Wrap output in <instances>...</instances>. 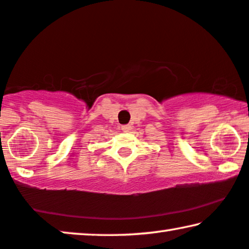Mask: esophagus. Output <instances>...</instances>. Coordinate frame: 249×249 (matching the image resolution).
Here are the masks:
<instances>
[{
	"mask_svg": "<svg viewBox=\"0 0 249 249\" xmlns=\"http://www.w3.org/2000/svg\"><path fill=\"white\" fill-rule=\"evenodd\" d=\"M122 131H123V132H129V131H131V126H129V125H123V126H122Z\"/></svg>",
	"mask_w": 249,
	"mask_h": 249,
	"instance_id": "1",
	"label": "esophagus"
}]
</instances>
